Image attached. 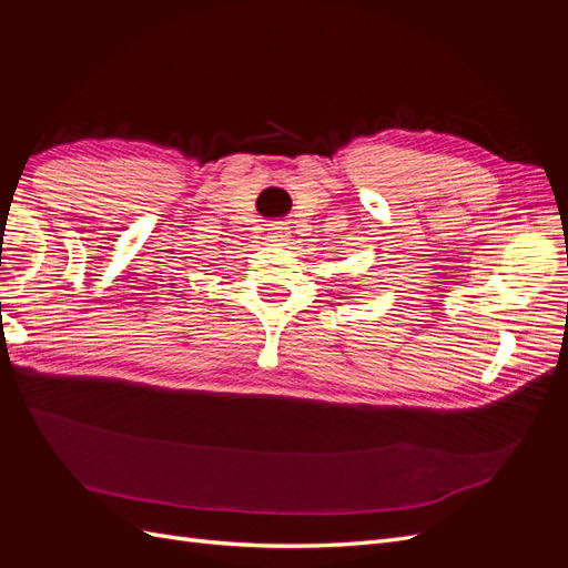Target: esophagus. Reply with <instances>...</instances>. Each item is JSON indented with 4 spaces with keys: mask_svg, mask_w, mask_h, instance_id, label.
Segmentation results:
<instances>
[{
    "mask_svg": "<svg viewBox=\"0 0 568 568\" xmlns=\"http://www.w3.org/2000/svg\"><path fill=\"white\" fill-rule=\"evenodd\" d=\"M267 236H270V242H284V239L288 236L286 222H282V220L270 222V225H267Z\"/></svg>",
    "mask_w": 568,
    "mask_h": 568,
    "instance_id": "34e87169",
    "label": "esophagus"
}]
</instances>
